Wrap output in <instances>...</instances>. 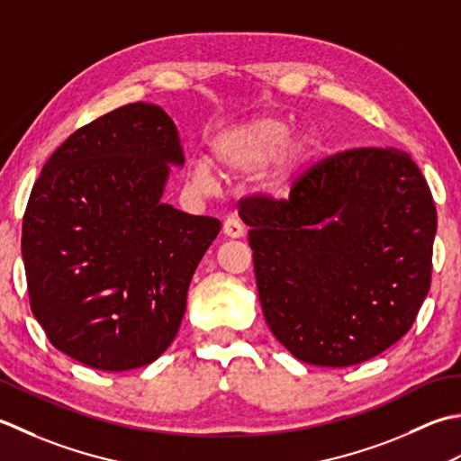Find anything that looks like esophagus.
<instances>
[{"label":"esophagus","instance_id":"obj_1","mask_svg":"<svg viewBox=\"0 0 461 461\" xmlns=\"http://www.w3.org/2000/svg\"><path fill=\"white\" fill-rule=\"evenodd\" d=\"M222 232L227 234V237H230V239H240V237H244V227H242V222L239 219L230 217V219L224 221Z\"/></svg>","mask_w":461,"mask_h":461}]
</instances>
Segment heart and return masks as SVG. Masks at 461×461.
I'll return each mask as SVG.
<instances>
[{
  "mask_svg": "<svg viewBox=\"0 0 461 461\" xmlns=\"http://www.w3.org/2000/svg\"><path fill=\"white\" fill-rule=\"evenodd\" d=\"M318 149V139L310 131L293 135V121L280 115H258L234 125L214 139L212 163L227 176L255 173L276 157L275 168L267 175L270 193H285L290 181L303 171ZM193 181L206 189L214 183L211 167L196 161Z\"/></svg>",
  "mask_w": 461,
  "mask_h": 461,
  "instance_id": "1",
  "label": "heart"
}]
</instances>
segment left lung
Masks as SVG:
<instances>
[{"mask_svg":"<svg viewBox=\"0 0 461 461\" xmlns=\"http://www.w3.org/2000/svg\"><path fill=\"white\" fill-rule=\"evenodd\" d=\"M267 324L294 358L346 368L396 344L431 285L436 204L393 147L322 158L288 199L239 201Z\"/></svg>","mask_w":461,"mask_h":461,"instance_id":"1","label":"left lung"}]
</instances>
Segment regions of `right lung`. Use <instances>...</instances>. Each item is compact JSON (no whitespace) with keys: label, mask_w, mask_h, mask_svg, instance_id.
Returning a JSON list of instances; mask_svg holds the SVG:
<instances>
[{"label":"right lung","mask_w":461,"mask_h":461,"mask_svg":"<svg viewBox=\"0 0 461 461\" xmlns=\"http://www.w3.org/2000/svg\"><path fill=\"white\" fill-rule=\"evenodd\" d=\"M167 113L131 103L75 131L47 158L25 206L32 312L50 342L91 368L151 364L178 332L186 290L221 221L161 203L183 165Z\"/></svg>","instance_id":"obj_1"}]
</instances>
